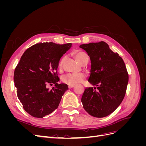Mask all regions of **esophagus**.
Returning a JSON list of instances; mask_svg holds the SVG:
<instances>
[{"instance_id":"34e87169","label":"esophagus","mask_w":146,"mask_h":146,"mask_svg":"<svg viewBox=\"0 0 146 146\" xmlns=\"http://www.w3.org/2000/svg\"><path fill=\"white\" fill-rule=\"evenodd\" d=\"M74 86H75V85H68V88H72L74 87Z\"/></svg>"}]
</instances>
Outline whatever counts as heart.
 Segmentation results:
<instances>
[{"instance_id":"obj_1","label":"heart","mask_w":146,"mask_h":146,"mask_svg":"<svg viewBox=\"0 0 146 146\" xmlns=\"http://www.w3.org/2000/svg\"><path fill=\"white\" fill-rule=\"evenodd\" d=\"M74 54L77 60L80 63L86 57L88 56L85 52L80 50L76 51L75 52ZM64 60V58H63L60 61V62L59 63V67H61ZM85 77L86 75L83 73H68L63 76L62 81L64 83L69 84V85H74V84H77L82 82Z\"/></svg>"}]
</instances>
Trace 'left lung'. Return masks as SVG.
<instances>
[{
    "label": "left lung",
    "instance_id": "8db88e82",
    "mask_svg": "<svg viewBox=\"0 0 146 146\" xmlns=\"http://www.w3.org/2000/svg\"><path fill=\"white\" fill-rule=\"evenodd\" d=\"M90 56L91 74L88 82L96 87L86 88L82 102L90 115L104 117L112 113L122 102L129 82L123 60L104 41L82 44Z\"/></svg>",
    "mask_w": 146,
    "mask_h": 146
}]
</instances>
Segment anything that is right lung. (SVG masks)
<instances>
[{
  "label": "right lung",
  "instance_id": "right-lung-1",
  "mask_svg": "<svg viewBox=\"0 0 146 146\" xmlns=\"http://www.w3.org/2000/svg\"><path fill=\"white\" fill-rule=\"evenodd\" d=\"M71 46V43L40 42L22 55L15 70V85L24 109L33 117L42 118L52 113L68 89L66 84L58 83L57 68L61 57ZM52 84L55 86L51 90L46 88Z\"/></svg>",
  "mask_w": 146,
  "mask_h": 146
}]
</instances>
